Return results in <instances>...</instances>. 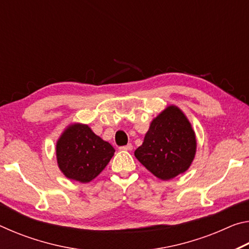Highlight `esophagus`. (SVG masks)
Returning <instances> with one entry per match:
<instances>
[{
	"mask_svg": "<svg viewBox=\"0 0 249 249\" xmlns=\"http://www.w3.org/2000/svg\"><path fill=\"white\" fill-rule=\"evenodd\" d=\"M133 149V145L132 144H127L125 146H121L120 150H132Z\"/></svg>",
	"mask_w": 249,
	"mask_h": 249,
	"instance_id": "esophagus-1",
	"label": "esophagus"
}]
</instances>
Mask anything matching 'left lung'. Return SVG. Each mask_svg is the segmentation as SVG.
I'll return each instance as SVG.
<instances>
[{
  "mask_svg": "<svg viewBox=\"0 0 249 249\" xmlns=\"http://www.w3.org/2000/svg\"><path fill=\"white\" fill-rule=\"evenodd\" d=\"M196 148L191 124L178 107H169L151 122L135 157L157 178L169 180L188 170Z\"/></svg>",
  "mask_w": 249,
  "mask_h": 249,
  "instance_id": "1",
  "label": "left lung"
}]
</instances>
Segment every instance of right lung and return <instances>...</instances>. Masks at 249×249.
<instances>
[{
  "mask_svg": "<svg viewBox=\"0 0 249 249\" xmlns=\"http://www.w3.org/2000/svg\"><path fill=\"white\" fill-rule=\"evenodd\" d=\"M115 149L101 140L88 125L74 124L57 142V161L67 178L89 182L101 174Z\"/></svg>",
  "mask_w": 249,
  "mask_h": 249,
  "instance_id": "1",
  "label": "right lung"
}]
</instances>
